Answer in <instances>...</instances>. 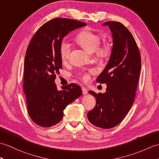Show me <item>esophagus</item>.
Returning <instances> with one entry per match:
<instances>
[{
    "label": "esophagus",
    "instance_id": "esophagus-1",
    "mask_svg": "<svg viewBox=\"0 0 159 159\" xmlns=\"http://www.w3.org/2000/svg\"><path fill=\"white\" fill-rule=\"evenodd\" d=\"M82 91H83V95H87L88 91H87V89L85 88V87H82Z\"/></svg>",
    "mask_w": 159,
    "mask_h": 159
}]
</instances>
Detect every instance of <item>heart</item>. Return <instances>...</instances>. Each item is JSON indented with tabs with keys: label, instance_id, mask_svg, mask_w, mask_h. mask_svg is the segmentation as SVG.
<instances>
[{
	"label": "heart",
	"instance_id": "obj_1",
	"mask_svg": "<svg viewBox=\"0 0 159 159\" xmlns=\"http://www.w3.org/2000/svg\"><path fill=\"white\" fill-rule=\"evenodd\" d=\"M76 40L88 52L93 53L95 51L97 56L99 58L107 57L110 53V48L108 46L98 47L101 42V36L98 34L90 31L81 32L76 36ZM60 51L62 60H66L70 52V43L66 40H62ZM83 79L87 80L88 76L84 75Z\"/></svg>",
	"mask_w": 159,
	"mask_h": 159
}]
</instances>
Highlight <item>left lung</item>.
<instances>
[{
  "mask_svg": "<svg viewBox=\"0 0 159 159\" xmlns=\"http://www.w3.org/2000/svg\"><path fill=\"white\" fill-rule=\"evenodd\" d=\"M112 36V47L108 64L97 78L106 83V91L89 93L96 99L95 108L88 112L91 124L102 129L116 126L129 111L135 96L141 57L137 44L129 30L117 21H107Z\"/></svg>",
  "mask_w": 159,
  "mask_h": 159,
  "instance_id": "1",
  "label": "left lung"
}]
</instances>
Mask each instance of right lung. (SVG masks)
Instances as JSON below:
<instances>
[{
	"instance_id": "1",
	"label": "right lung",
	"mask_w": 159,
	"mask_h": 159,
	"mask_svg": "<svg viewBox=\"0 0 159 159\" xmlns=\"http://www.w3.org/2000/svg\"><path fill=\"white\" fill-rule=\"evenodd\" d=\"M85 25L84 22L55 18L43 24L29 44L24 60V91L29 115L40 127L60 123L66 106L83 93L75 83L57 90L55 79L62 68L60 49L63 39Z\"/></svg>"
}]
</instances>
